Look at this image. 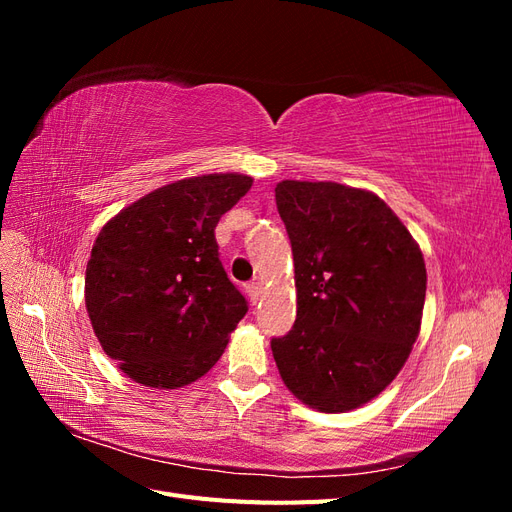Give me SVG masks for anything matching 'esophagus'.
I'll return each mask as SVG.
<instances>
[{
    "label": "esophagus",
    "instance_id": "esophagus-1",
    "mask_svg": "<svg viewBox=\"0 0 512 512\" xmlns=\"http://www.w3.org/2000/svg\"><path fill=\"white\" fill-rule=\"evenodd\" d=\"M247 292H250L252 301H258V297L262 294V282H252L250 286H247Z\"/></svg>",
    "mask_w": 512,
    "mask_h": 512
}]
</instances>
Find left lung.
Masks as SVG:
<instances>
[{"label": "left lung", "mask_w": 512, "mask_h": 512, "mask_svg": "<svg viewBox=\"0 0 512 512\" xmlns=\"http://www.w3.org/2000/svg\"><path fill=\"white\" fill-rule=\"evenodd\" d=\"M275 203L294 258L297 320L271 339L284 384L318 412L378 397L421 331L423 252L374 192L333 181H282Z\"/></svg>", "instance_id": "8db88e82"}]
</instances>
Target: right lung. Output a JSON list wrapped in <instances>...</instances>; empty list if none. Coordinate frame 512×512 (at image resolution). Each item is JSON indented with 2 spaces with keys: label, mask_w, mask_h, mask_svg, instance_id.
Wrapping results in <instances>:
<instances>
[{
  "label": "right lung",
  "mask_w": 512,
  "mask_h": 512,
  "mask_svg": "<svg viewBox=\"0 0 512 512\" xmlns=\"http://www.w3.org/2000/svg\"><path fill=\"white\" fill-rule=\"evenodd\" d=\"M252 188L237 173L168 183L108 220L91 247L85 305L102 350L151 389L192 384L220 361L247 301L215 226Z\"/></svg>",
  "instance_id": "1"
}]
</instances>
